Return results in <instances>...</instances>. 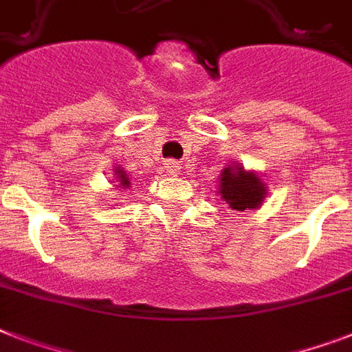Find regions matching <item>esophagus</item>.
Segmentation results:
<instances>
[{
	"label": "esophagus",
	"instance_id": "34e87169",
	"mask_svg": "<svg viewBox=\"0 0 352 352\" xmlns=\"http://www.w3.org/2000/svg\"><path fill=\"white\" fill-rule=\"evenodd\" d=\"M164 171H166L168 175H177L181 171V164L173 161V159H168V161H164Z\"/></svg>",
	"mask_w": 352,
	"mask_h": 352
}]
</instances>
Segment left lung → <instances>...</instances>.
I'll use <instances>...</instances> for the list:
<instances>
[{"label": "left lung", "instance_id": "left-lung-1", "mask_svg": "<svg viewBox=\"0 0 352 352\" xmlns=\"http://www.w3.org/2000/svg\"><path fill=\"white\" fill-rule=\"evenodd\" d=\"M219 195L231 210H256L265 199V184L255 171H245L241 164L222 170Z\"/></svg>", "mask_w": 352, "mask_h": 352}]
</instances>
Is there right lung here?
Returning <instances> with one entry per match:
<instances>
[{
	"label": "right lung",
	"instance_id": "obj_1",
	"mask_svg": "<svg viewBox=\"0 0 352 352\" xmlns=\"http://www.w3.org/2000/svg\"><path fill=\"white\" fill-rule=\"evenodd\" d=\"M116 179H117V182H119V184H117V188H124V190H128V188H130V177L126 175V171L121 170L119 166H117V170H116Z\"/></svg>",
	"mask_w": 352,
	"mask_h": 352
}]
</instances>
